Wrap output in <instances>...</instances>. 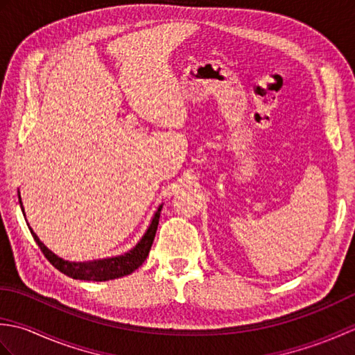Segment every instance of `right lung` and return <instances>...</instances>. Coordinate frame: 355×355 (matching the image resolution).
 Instances as JSON below:
<instances>
[{
	"mask_svg": "<svg viewBox=\"0 0 355 355\" xmlns=\"http://www.w3.org/2000/svg\"><path fill=\"white\" fill-rule=\"evenodd\" d=\"M21 207H22V202H21ZM162 207L163 206L157 209L153 221H150L145 235H143L141 239L139 241V244L135 245L132 250H130L125 254L116 256V258L88 261V262L64 261L51 250H49V248L44 245V243H41L40 238L36 236V233L32 229H30V232H32L33 239L36 241V244L40 245L45 258L50 261L53 267L61 271V273L70 276L73 279H80V281H94V282L110 281V279H117V277H123L126 275H131L134 270H137L141 263L145 262V259L149 254L150 245L154 243Z\"/></svg>",
	"mask_w": 355,
	"mask_h": 355,
	"instance_id": "1",
	"label": "right lung"
}]
</instances>
